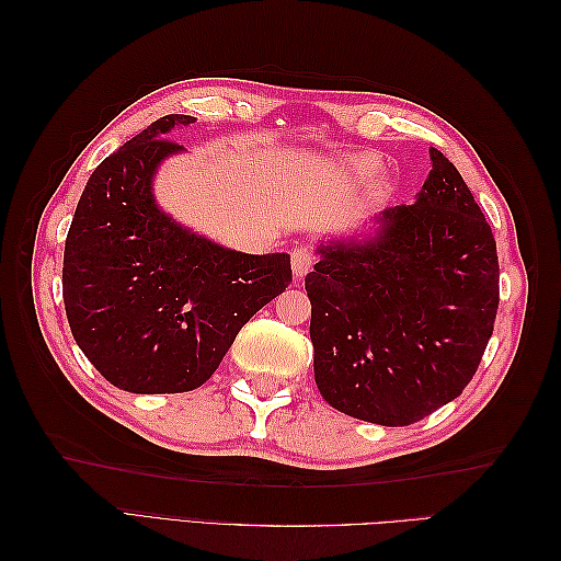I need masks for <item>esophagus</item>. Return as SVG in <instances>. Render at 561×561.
<instances>
[{"label":"esophagus","mask_w":561,"mask_h":561,"mask_svg":"<svg viewBox=\"0 0 561 561\" xmlns=\"http://www.w3.org/2000/svg\"><path fill=\"white\" fill-rule=\"evenodd\" d=\"M290 257H293V274H295L297 280H301L313 266V260H316L313 248L311 245H297Z\"/></svg>","instance_id":"1"}]
</instances>
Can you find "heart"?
I'll return each instance as SVG.
<instances>
[{
  "mask_svg": "<svg viewBox=\"0 0 561 561\" xmlns=\"http://www.w3.org/2000/svg\"><path fill=\"white\" fill-rule=\"evenodd\" d=\"M379 171V161L371 159V157H358L351 161V173L358 175V178H367L371 173Z\"/></svg>",
  "mask_w": 561,
  "mask_h": 561,
  "instance_id": "1",
  "label": "heart"
}]
</instances>
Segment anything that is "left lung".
Masks as SVG:
<instances>
[{
	"instance_id": "obj_1",
	"label": "left lung",
	"mask_w": 561,
	"mask_h": 561,
	"mask_svg": "<svg viewBox=\"0 0 561 561\" xmlns=\"http://www.w3.org/2000/svg\"><path fill=\"white\" fill-rule=\"evenodd\" d=\"M431 161L416 203L383 210L375 239L322 245L304 280L320 396L379 426L461 396L499 311L494 233L454 163Z\"/></svg>"
}]
</instances>
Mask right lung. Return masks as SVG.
<instances>
[{
  "instance_id": "1",
  "label": "right lung",
  "mask_w": 561,
  "mask_h": 561,
  "mask_svg": "<svg viewBox=\"0 0 561 561\" xmlns=\"http://www.w3.org/2000/svg\"><path fill=\"white\" fill-rule=\"evenodd\" d=\"M194 116L168 114L100 163L67 231L62 299L75 342L128 393L206 383L236 334L293 280L290 254H245L201 239L159 210L157 165Z\"/></svg>"
}]
</instances>
